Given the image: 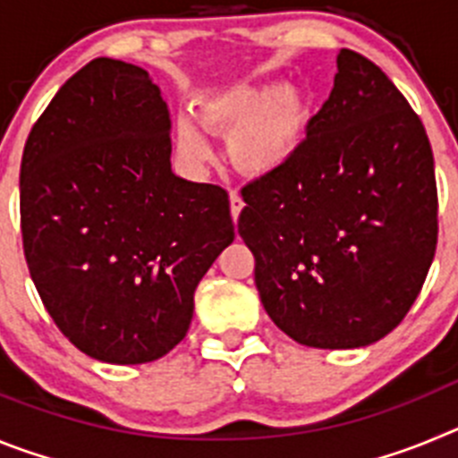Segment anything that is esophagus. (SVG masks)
I'll return each instance as SVG.
<instances>
[{
	"instance_id": "1",
	"label": "esophagus",
	"mask_w": 458,
	"mask_h": 458,
	"mask_svg": "<svg viewBox=\"0 0 458 458\" xmlns=\"http://www.w3.org/2000/svg\"><path fill=\"white\" fill-rule=\"evenodd\" d=\"M229 206H232V217H233V222H236L238 216H241L242 206H245V201H242L241 194L232 192V194H229Z\"/></svg>"
}]
</instances>
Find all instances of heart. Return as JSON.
<instances>
[{
	"label": "heart",
	"mask_w": 458,
	"mask_h": 458,
	"mask_svg": "<svg viewBox=\"0 0 458 458\" xmlns=\"http://www.w3.org/2000/svg\"><path fill=\"white\" fill-rule=\"evenodd\" d=\"M201 123L229 137V157L250 176L284 172L301 156L310 132V100L298 87L233 84L199 100ZM179 148L201 163L208 156L204 132L190 119L176 123Z\"/></svg>",
	"instance_id": "1"
}]
</instances>
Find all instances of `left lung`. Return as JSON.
<instances>
[{"label":"left lung","instance_id":"1","mask_svg":"<svg viewBox=\"0 0 458 458\" xmlns=\"http://www.w3.org/2000/svg\"><path fill=\"white\" fill-rule=\"evenodd\" d=\"M238 233L282 333L311 349H360L418 298L438 241L434 153L420 116L376 64L337 55L330 98L301 156L242 188Z\"/></svg>","mask_w":458,"mask_h":458}]
</instances>
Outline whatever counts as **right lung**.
<instances>
[{"instance_id":"obj_1","label":"right lung","mask_w":458,"mask_h":458,"mask_svg":"<svg viewBox=\"0 0 458 458\" xmlns=\"http://www.w3.org/2000/svg\"><path fill=\"white\" fill-rule=\"evenodd\" d=\"M169 132L148 72L100 56L56 91L24 144L30 275L56 327L109 365L169 353L194 289L233 241L229 194L172 172Z\"/></svg>"}]
</instances>
